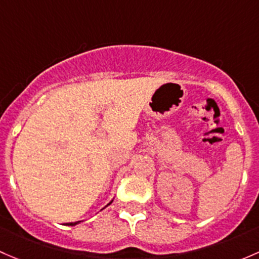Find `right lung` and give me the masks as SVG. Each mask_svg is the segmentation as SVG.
I'll return each mask as SVG.
<instances>
[{"label":"right lung","mask_w":259,"mask_h":259,"mask_svg":"<svg viewBox=\"0 0 259 259\" xmlns=\"http://www.w3.org/2000/svg\"><path fill=\"white\" fill-rule=\"evenodd\" d=\"M112 203V201L110 202V203H108V204H111ZM108 204H107V206H108ZM78 223H81V221H78V222H71V223H66V225H67V226H76V225H78Z\"/></svg>","instance_id":"right-lung-1"}]
</instances>
